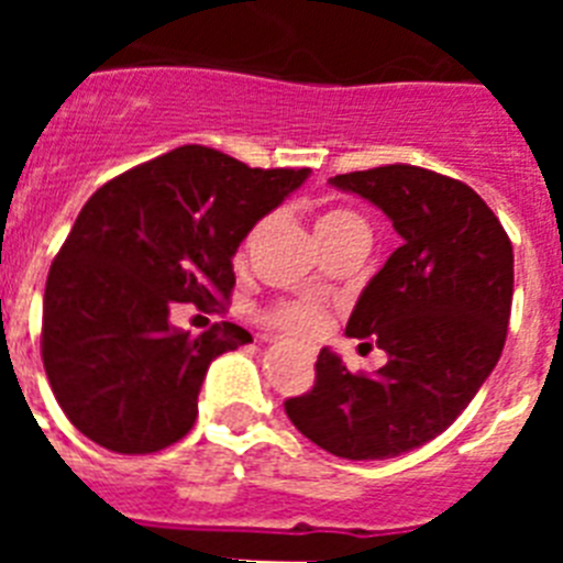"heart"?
Returning <instances> with one entry per match:
<instances>
[{
  "label": "heart",
  "instance_id": "1",
  "mask_svg": "<svg viewBox=\"0 0 563 563\" xmlns=\"http://www.w3.org/2000/svg\"><path fill=\"white\" fill-rule=\"evenodd\" d=\"M343 228H366L357 213L346 211V208H330L318 217L316 233H332L343 231ZM267 324L276 327L278 332H285L290 338H316L324 330L327 312L321 307L310 305V301H290V305H278L267 312Z\"/></svg>",
  "mask_w": 563,
  "mask_h": 563
}]
</instances>
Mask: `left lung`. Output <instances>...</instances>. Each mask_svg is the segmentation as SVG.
<instances>
[{
    "label": "left lung",
    "mask_w": 563,
    "mask_h": 563,
    "mask_svg": "<svg viewBox=\"0 0 563 563\" xmlns=\"http://www.w3.org/2000/svg\"><path fill=\"white\" fill-rule=\"evenodd\" d=\"M330 183L380 208L402 239L346 324L389 361L363 375L321 350L312 389L285 411L318 449L386 460L442 434L494 372L514 301V245L479 194L445 174L395 163Z\"/></svg>",
    "instance_id": "1"
}]
</instances>
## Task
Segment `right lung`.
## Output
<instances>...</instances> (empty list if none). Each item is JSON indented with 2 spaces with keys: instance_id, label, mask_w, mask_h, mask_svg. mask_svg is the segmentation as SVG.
Segmentation results:
<instances>
[{
  "instance_id": "right-lung-1",
  "label": "right lung",
  "mask_w": 563,
  "mask_h": 563,
  "mask_svg": "<svg viewBox=\"0 0 563 563\" xmlns=\"http://www.w3.org/2000/svg\"><path fill=\"white\" fill-rule=\"evenodd\" d=\"M307 174L180 146L89 197L49 265L42 316L49 389L84 437L154 454L191 431L211 361L253 338L231 321L191 335L172 310H225L239 242Z\"/></svg>"
}]
</instances>
